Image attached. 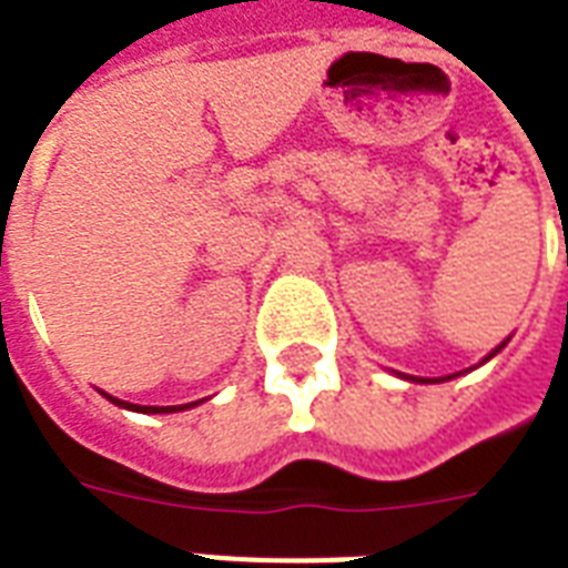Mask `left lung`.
Segmentation results:
<instances>
[{"instance_id": "1", "label": "left lung", "mask_w": 568, "mask_h": 568, "mask_svg": "<svg viewBox=\"0 0 568 568\" xmlns=\"http://www.w3.org/2000/svg\"><path fill=\"white\" fill-rule=\"evenodd\" d=\"M504 347V345H501ZM501 347H495V351H493V354H489V356H495V354H498V351H501Z\"/></svg>"}]
</instances>
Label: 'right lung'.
I'll return each mask as SVG.
<instances>
[{"label": "right lung", "mask_w": 568, "mask_h": 568, "mask_svg": "<svg viewBox=\"0 0 568 568\" xmlns=\"http://www.w3.org/2000/svg\"><path fill=\"white\" fill-rule=\"evenodd\" d=\"M111 400V404L118 406H126V409H135V413H180V409H189V406L194 404H182V406H138V404H126V400H118V397L105 395Z\"/></svg>", "instance_id": "add662e5"}]
</instances>
